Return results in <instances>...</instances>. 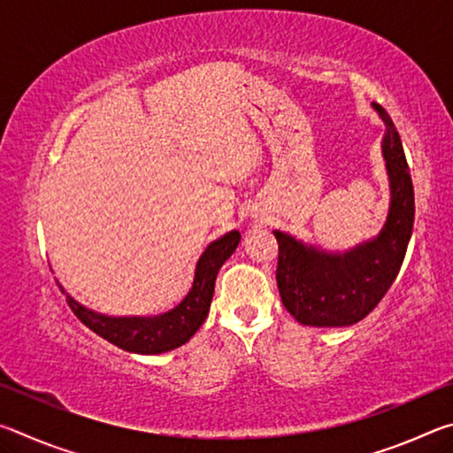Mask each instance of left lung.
<instances>
[{
  "mask_svg": "<svg viewBox=\"0 0 453 453\" xmlns=\"http://www.w3.org/2000/svg\"><path fill=\"white\" fill-rule=\"evenodd\" d=\"M372 107L386 124L381 156L389 180V210L380 234L348 251H327L273 232L281 302L302 326L346 327L362 321L392 288L408 250L416 213L410 167L392 118L381 105Z\"/></svg>",
  "mask_w": 453,
  "mask_h": 453,
  "instance_id": "8db88e82",
  "label": "left lung"
}]
</instances>
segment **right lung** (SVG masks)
I'll return each mask as SVG.
<instances>
[{
  "instance_id": "right-lung-1",
  "label": "right lung",
  "mask_w": 453,
  "mask_h": 453,
  "mask_svg": "<svg viewBox=\"0 0 453 453\" xmlns=\"http://www.w3.org/2000/svg\"><path fill=\"white\" fill-rule=\"evenodd\" d=\"M240 240V232H229L211 242L197 259L194 283L188 296L173 310L159 316H105V313L86 308L70 294H65L64 288H59L81 324H86L91 332L102 335L113 346L142 356L165 354L189 342L208 318L219 267L227 262V257H232Z\"/></svg>"
}]
</instances>
